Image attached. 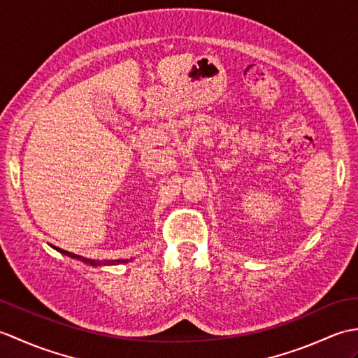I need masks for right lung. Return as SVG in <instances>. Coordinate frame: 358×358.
Here are the masks:
<instances>
[{
	"label": "right lung",
	"instance_id": "add662e5",
	"mask_svg": "<svg viewBox=\"0 0 358 358\" xmlns=\"http://www.w3.org/2000/svg\"><path fill=\"white\" fill-rule=\"evenodd\" d=\"M52 246V245H50ZM53 249L55 250H58V252H62L63 255H67V257H71V258H75V260H80V262H83V263H86V264H89V266H103V264H120V263H127L129 260H108V262H98V260H90V258H85V257H81V255H77V254H72V252H69V250H64V249H59V248H57V246H52Z\"/></svg>",
	"mask_w": 358,
	"mask_h": 358
}]
</instances>
